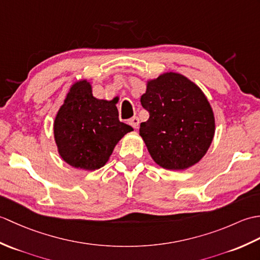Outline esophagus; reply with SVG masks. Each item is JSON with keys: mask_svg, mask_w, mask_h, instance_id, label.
<instances>
[{"mask_svg": "<svg viewBox=\"0 0 260 260\" xmlns=\"http://www.w3.org/2000/svg\"><path fill=\"white\" fill-rule=\"evenodd\" d=\"M128 124H129L132 127H134V128H139V126H140V118L136 117V116H134V117H132V118L128 120Z\"/></svg>", "mask_w": 260, "mask_h": 260, "instance_id": "obj_1", "label": "esophagus"}]
</instances>
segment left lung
<instances>
[{
    "instance_id": "obj_1",
    "label": "left lung",
    "mask_w": 260,
    "mask_h": 260,
    "mask_svg": "<svg viewBox=\"0 0 260 260\" xmlns=\"http://www.w3.org/2000/svg\"><path fill=\"white\" fill-rule=\"evenodd\" d=\"M141 104L150 117L140 135L158 167L184 171L201 161L213 141L215 119L200 87L168 71L146 81Z\"/></svg>"
}]
</instances>
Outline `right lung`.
I'll list each match as a JSON object with an SVG mask.
<instances>
[{
    "label": "right lung",
    "instance_id": "add662e5",
    "mask_svg": "<svg viewBox=\"0 0 260 260\" xmlns=\"http://www.w3.org/2000/svg\"><path fill=\"white\" fill-rule=\"evenodd\" d=\"M116 104L93 97L88 79L70 86L53 121L54 142L66 163L95 171L108 162L117 143L133 131L119 121Z\"/></svg>",
    "mask_w": 260,
    "mask_h": 260
}]
</instances>
